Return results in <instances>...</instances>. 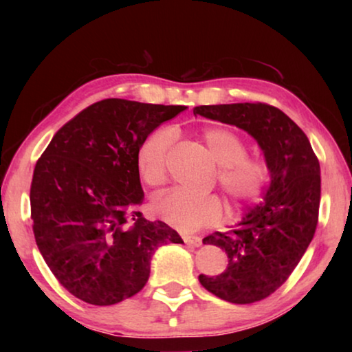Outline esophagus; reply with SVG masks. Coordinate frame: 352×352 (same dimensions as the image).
I'll return each mask as SVG.
<instances>
[{
	"label": "esophagus",
	"instance_id": "esophagus-1",
	"mask_svg": "<svg viewBox=\"0 0 352 352\" xmlns=\"http://www.w3.org/2000/svg\"><path fill=\"white\" fill-rule=\"evenodd\" d=\"M183 241L188 243V245L200 247L201 245V237L199 236H183Z\"/></svg>",
	"mask_w": 352,
	"mask_h": 352
}]
</instances>
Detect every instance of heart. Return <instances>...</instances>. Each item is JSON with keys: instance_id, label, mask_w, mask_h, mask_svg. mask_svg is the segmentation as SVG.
<instances>
[{"instance_id": "obj_1", "label": "heart", "mask_w": 352, "mask_h": 352, "mask_svg": "<svg viewBox=\"0 0 352 352\" xmlns=\"http://www.w3.org/2000/svg\"><path fill=\"white\" fill-rule=\"evenodd\" d=\"M208 152L219 164L217 182L236 205L258 200L270 182V166L261 157L247 155V144L239 135L225 127H208L201 132ZM174 141V130L162 127L148 133L136 151V169L147 186L166 180V157ZM160 220L183 233H194L222 219L223 205L216 195L195 197L183 190H169L152 201Z\"/></svg>"}]
</instances>
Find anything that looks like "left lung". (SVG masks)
Wrapping results in <instances>:
<instances>
[{
  "label": "left lung",
  "mask_w": 352,
  "mask_h": 352,
  "mask_svg": "<svg viewBox=\"0 0 352 352\" xmlns=\"http://www.w3.org/2000/svg\"><path fill=\"white\" fill-rule=\"evenodd\" d=\"M194 115L245 130L258 141L270 166L264 201L252 208L234 230L216 231L204 239L225 250V272L199 276L200 284L220 300L234 305L261 301L287 281L317 230L318 158L306 133L273 105H200Z\"/></svg>",
  "instance_id": "1"
}]
</instances>
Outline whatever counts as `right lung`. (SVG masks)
<instances>
[{"label": "right lung", "instance_id": "1", "mask_svg": "<svg viewBox=\"0 0 352 352\" xmlns=\"http://www.w3.org/2000/svg\"><path fill=\"white\" fill-rule=\"evenodd\" d=\"M183 110L184 105L99 100L65 124L35 164V242L58 283L88 305L111 306L138 294L151 275L155 250L183 243L169 225L148 222L136 211L144 199L136 151Z\"/></svg>", "mask_w": 352, "mask_h": 352}]
</instances>
